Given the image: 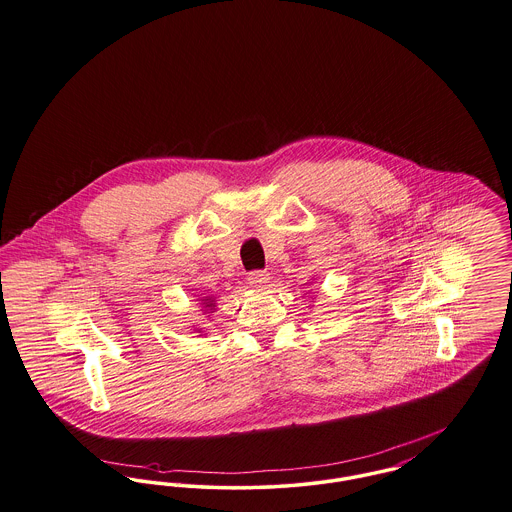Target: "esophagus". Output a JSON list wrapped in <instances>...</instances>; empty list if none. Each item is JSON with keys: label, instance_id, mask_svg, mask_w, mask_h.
Masks as SVG:
<instances>
[{"label": "esophagus", "instance_id": "obj_1", "mask_svg": "<svg viewBox=\"0 0 512 512\" xmlns=\"http://www.w3.org/2000/svg\"><path fill=\"white\" fill-rule=\"evenodd\" d=\"M268 280H270L268 272H263V270H255V272L249 274V286L257 288V290L267 288Z\"/></svg>", "mask_w": 512, "mask_h": 512}]
</instances>
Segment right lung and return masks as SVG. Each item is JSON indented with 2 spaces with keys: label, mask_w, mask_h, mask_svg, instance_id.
<instances>
[{
  "label": "right lung",
  "mask_w": 512,
  "mask_h": 512,
  "mask_svg": "<svg viewBox=\"0 0 512 512\" xmlns=\"http://www.w3.org/2000/svg\"><path fill=\"white\" fill-rule=\"evenodd\" d=\"M201 305H203L205 313H213V309H215V299H213V297H205V299H201Z\"/></svg>",
  "instance_id": "right-lung-1"
}]
</instances>
